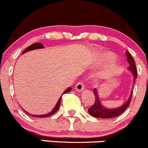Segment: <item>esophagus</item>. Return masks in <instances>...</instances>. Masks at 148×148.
Masks as SVG:
<instances>
[{
	"instance_id": "esophagus-1",
	"label": "esophagus",
	"mask_w": 148,
	"mask_h": 148,
	"mask_svg": "<svg viewBox=\"0 0 148 148\" xmlns=\"http://www.w3.org/2000/svg\"><path fill=\"white\" fill-rule=\"evenodd\" d=\"M83 89H84V83L82 81L77 83L75 86V90H77V92H81L83 91Z\"/></svg>"
}]
</instances>
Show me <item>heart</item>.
<instances>
[{
    "label": "heart",
    "instance_id": "1",
    "mask_svg": "<svg viewBox=\"0 0 148 148\" xmlns=\"http://www.w3.org/2000/svg\"><path fill=\"white\" fill-rule=\"evenodd\" d=\"M102 62H113L116 59V56L111 52H102L99 55Z\"/></svg>",
    "mask_w": 148,
    "mask_h": 148
}]
</instances>
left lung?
Instances as JSON below:
<instances>
[{
	"label": "left lung",
	"instance_id": "obj_1",
	"mask_svg": "<svg viewBox=\"0 0 148 148\" xmlns=\"http://www.w3.org/2000/svg\"><path fill=\"white\" fill-rule=\"evenodd\" d=\"M126 55H127V59L128 61L130 66L128 68V71H130L132 73L133 75V84L135 82L136 78L137 77V68H136L135 65V61H134V58L131 55V54L127 51L126 52ZM133 87V86H132ZM133 90L132 89L131 93H130V97H129L128 100L123 103L122 106L119 107L114 108V109H109L107 107H105L103 106L101 102L99 100V93H98V90L96 88H94L93 90V93H94L95 96V103H93V106L88 109V113L90 114L91 116H94L96 118H103V119H108V118H114L116 116H119L121 114H122L124 111L126 110L127 107H128L129 104L131 101L132 96Z\"/></svg>",
	"mask_w": 148,
	"mask_h": 148
}]
</instances>
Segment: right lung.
<instances>
[{"instance_id":"1","label":"right lung","mask_w":148,"mask_h":148,"mask_svg":"<svg viewBox=\"0 0 148 148\" xmlns=\"http://www.w3.org/2000/svg\"><path fill=\"white\" fill-rule=\"evenodd\" d=\"M44 47H44L43 45H42V43H34V44H33V45H30V46H29V47H28L26 48V49H24V52H23L22 54L26 53V52H29V51L34 50V49H42V48H44ZM71 90H72V88H71V87L68 88H67L66 90H65V91L63 92V93H62V94H64V93H68V92L71 91ZM61 99H62V96H61L60 97L59 100H58V103H56V105H55V107L53 108V109H52V112H49V113H48V114H42V115H34V114H32H32H29V113H28L27 112H26V111H25L24 109H23V110H24V112H26V114H27L31 115V116H35V117H47V116H51V115L54 114H55V112H56L58 110V109H59L60 104V103H61Z\"/></svg>"}]
</instances>
